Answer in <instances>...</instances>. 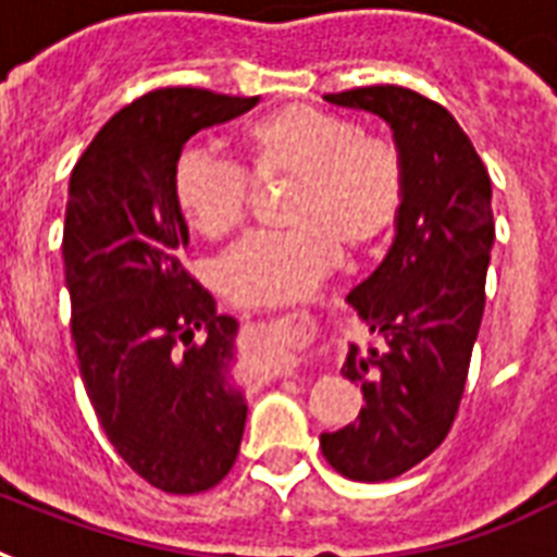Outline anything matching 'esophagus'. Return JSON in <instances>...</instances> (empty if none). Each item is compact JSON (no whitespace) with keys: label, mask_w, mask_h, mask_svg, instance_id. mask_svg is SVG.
Returning a JSON list of instances; mask_svg holds the SVG:
<instances>
[{"label":"esophagus","mask_w":557,"mask_h":557,"mask_svg":"<svg viewBox=\"0 0 557 557\" xmlns=\"http://www.w3.org/2000/svg\"><path fill=\"white\" fill-rule=\"evenodd\" d=\"M265 361H269V367L274 372H277V375H292V367H288L286 361H280V358L274 356V352H271V358H265Z\"/></svg>","instance_id":"esophagus-1"}]
</instances>
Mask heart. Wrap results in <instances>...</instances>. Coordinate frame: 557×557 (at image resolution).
I'll list each match as a JSON object with an SVG mask.
<instances>
[{"instance_id":"1","label":"heart","mask_w":557,"mask_h":557,"mask_svg":"<svg viewBox=\"0 0 557 557\" xmlns=\"http://www.w3.org/2000/svg\"><path fill=\"white\" fill-rule=\"evenodd\" d=\"M243 168L205 147H185L170 196L187 225L222 239L243 225L253 185H288L277 210L286 231L248 236L222 257L219 292L239 306L292 304L338 260L379 243L405 201V156L387 135L356 121L288 103L236 138Z\"/></svg>"}]
</instances>
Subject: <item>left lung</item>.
<instances>
[{
	"label": "left lung",
	"mask_w": 557,
	"mask_h": 557,
	"mask_svg": "<svg viewBox=\"0 0 557 557\" xmlns=\"http://www.w3.org/2000/svg\"><path fill=\"white\" fill-rule=\"evenodd\" d=\"M323 98L384 117L405 156L393 248L347 297L387 349L349 347L341 372L361 384L364 407L321 436L338 474L381 483L431 457L457 419L485 309L492 178L457 117L419 91L387 83Z\"/></svg>",
	"instance_id": "obj_1"
}]
</instances>
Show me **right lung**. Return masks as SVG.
Segmentation results:
<instances>
[{
    "mask_svg": "<svg viewBox=\"0 0 557 557\" xmlns=\"http://www.w3.org/2000/svg\"><path fill=\"white\" fill-rule=\"evenodd\" d=\"M260 98L168 86L103 124L69 178L63 260L72 338L98 422L135 474L199 494L234 468L245 431L236 321L185 269L170 170L190 135Z\"/></svg>",
    "mask_w": 557,
    "mask_h": 557,
    "instance_id": "right-lung-1",
    "label": "right lung"
}]
</instances>
